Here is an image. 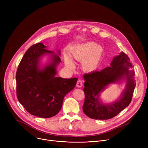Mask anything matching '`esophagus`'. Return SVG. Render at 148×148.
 <instances>
[{"instance_id": "obj_1", "label": "esophagus", "mask_w": 148, "mask_h": 148, "mask_svg": "<svg viewBox=\"0 0 148 148\" xmlns=\"http://www.w3.org/2000/svg\"><path fill=\"white\" fill-rule=\"evenodd\" d=\"M76 86H77V88H81V87H82V86H83V82H82V81L81 80H79L78 81H77Z\"/></svg>"}]
</instances>
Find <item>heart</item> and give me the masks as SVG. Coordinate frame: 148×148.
Returning a JSON list of instances; mask_svg holds the SVG:
<instances>
[{"mask_svg":"<svg viewBox=\"0 0 148 148\" xmlns=\"http://www.w3.org/2000/svg\"><path fill=\"white\" fill-rule=\"evenodd\" d=\"M103 49L101 45L92 42L82 44L71 52V57L82 62V69L86 72H94L98 68L102 60ZM64 63L66 67L73 69L75 66L72 59L68 56H64Z\"/></svg>","mask_w":148,"mask_h":148,"instance_id":"heart-1","label":"heart"}]
</instances>
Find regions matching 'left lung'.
<instances>
[{
	"instance_id": "8db88e82",
	"label": "left lung",
	"mask_w": 148,
	"mask_h": 148,
	"mask_svg": "<svg viewBox=\"0 0 148 148\" xmlns=\"http://www.w3.org/2000/svg\"><path fill=\"white\" fill-rule=\"evenodd\" d=\"M130 59L123 51L113 58L110 66L100 71H94L83 75L84 79V102L83 110L88 117L94 119L106 120L118 115L130 104L136 83L134 70ZM125 79L126 88L120 98L113 103L104 104L99 99L100 93L108 84Z\"/></svg>"
}]
</instances>
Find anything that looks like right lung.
I'll list each match as a JSON object with an SVG mask.
<instances>
[{
  "instance_id": "1",
  "label": "right lung",
  "mask_w": 148,
  "mask_h": 148,
  "mask_svg": "<svg viewBox=\"0 0 148 148\" xmlns=\"http://www.w3.org/2000/svg\"><path fill=\"white\" fill-rule=\"evenodd\" d=\"M46 47L41 42L31 46L23 56L15 77L19 102L30 114L42 118L59 113L64 97L74 88L78 80L56 76L61 59ZM58 52L60 54V51ZM47 53L51 54V62L40 68V58Z\"/></svg>"
}]
</instances>
